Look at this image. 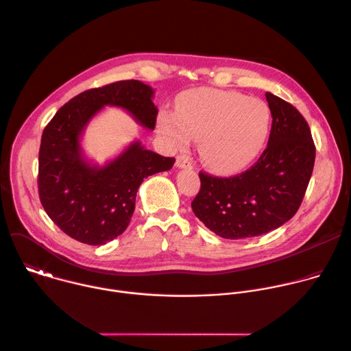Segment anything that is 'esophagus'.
<instances>
[{
	"mask_svg": "<svg viewBox=\"0 0 351 351\" xmlns=\"http://www.w3.org/2000/svg\"><path fill=\"white\" fill-rule=\"evenodd\" d=\"M176 167L180 169H191L193 168V161L189 156L180 154L176 157Z\"/></svg>",
	"mask_w": 351,
	"mask_h": 351,
	"instance_id": "1",
	"label": "esophagus"
}]
</instances>
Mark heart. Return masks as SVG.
Segmentation results:
<instances>
[{"label":"heart","instance_id":"1","mask_svg":"<svg viewBox=\"0 0 351 351\" xmlns=\"http://www.w3.org/2000/svg\"><path fill=\"white\" fill-rule=\"evenodd\" d=\"M158 132L173 147L198 140L210 169L234 173L261 154L271 132V111L263 99L236 91L193 90L179 99L176 114H160Z\"/></svg>","mask_w":351,"mask_h":351}]
</instances>
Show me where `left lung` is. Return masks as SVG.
I'll return each mask as SVG.
<instances>
[{"mask_svg": "<svg viewBox=\"0 0 351 351\" xmlns=\"http://www.w3.org/2000/svg\"><path fill=\"white\" fill-rule=\"evenodd\" d=\"M272 115L268 145L258 161L232 178L199 172L194 215L223 239L254 237L278 229L303 202L315 162L307 121L285 99L265 93Z\"/></svg>", "mask_w": 351, "mask_h": 351, "instance_id": "left-lung-1", "label": "left lung"}]
</instances>
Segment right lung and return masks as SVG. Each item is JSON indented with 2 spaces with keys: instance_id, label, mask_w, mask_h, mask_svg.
<instances>
[{
  "instance_id": "right-lung-1",
  "label": "right lung",
  "mask_w": 351,
  "mask_h": 351,
  "mask_svg": "<svg viewBox=\"0 0 351 351\" xmlns=\"http://www.w3.org/2000/svg\"><path fill=\"white\" fill-rule=\"evenodd\" d=\"M154 90L138 80H122L73 97L58 110L41 136L38 195L47 215L72 239L106 244L125 232L143 180L169 171L175 158L130 143L99 167L86 158L80 144L88 122L104 107L125 110L145 129L154 130L158 108Z\"/></svg>"
}]
</instances>
